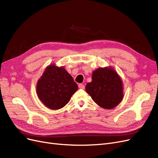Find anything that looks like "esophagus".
Instances as JSON below:
<instances>
[{"label": "esophagus", "instance_id": "1", "mask_svg": "<svg viewBox=\"0 0 158 158\" xmlns=\"http://www.w3.org/2000/svg\"><path fill=\"white\" fill-rule=\"evenodd\" d=\"M78 87L80 89H84L85 88V85L83 84H80L78 85Z\"/></svg>", "mask_w": 158, "mask_h": 158}]
</instances>
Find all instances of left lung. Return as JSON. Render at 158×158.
Here are the masks:
<instances>
[{
    "mask_svg": "<svg viewBox=\"0 0 158 158\" xmlns=\"http://www.w3.org/2000/svg\"><path fill=\"white\" fill-rule=\"evenodd\" d=\"M85 91L95 103L106 109L115 107L124 98L123 81L111 66L93 71L92 82L85 85Z\"/></svg>",
    "mask_w": 158,
    "mask_h": 158,
    "instance_id": "obj_1",
    "label": "left lung"
}]
</instances>
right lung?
<instances>
[{
  "mask_svg": "<svg viewBox=\"0 0 158 158\" xmlns=\"http://www.w3.org/2000/svg\"><path fill=\"white\" fill-rule=\"evenodd\" d=\"M78 87L63 66L55 64L47 66L38 80L36 92L40 101L52 110L63 108Z\"/></svg>",
  "mask_w": 158,
  "mask_h": 158,
  "instance_id": "right-lung-1",
  "label": "right lung"
}]
</instances>
